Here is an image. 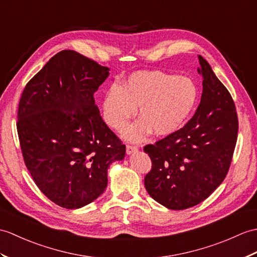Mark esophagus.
<instances>
[{
	"mask_svg": "<svg viewBox=\"0 0 257 257\" xmlns=\"http://www.w3.org/2000/svg\"><path fill=\"white\" fill-rule=\"evenodd\" d=\"M136 152H138V148L137 147L129 146V145L126 147V153L128 154V156H130V154H134Z\"/></svg>",
	"mask_w": 257,
	"mask_h": 257,
	"instance_id": "1",
	"label": "esophagus"
}]
</instances>
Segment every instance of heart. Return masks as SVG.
<instances>
[{
    "mask_svg": "<svg viewBox=\"0 0 257 257\" xmlns=\"http://www.w3.org/2000/svg\"><path fill=\"white\" fill-rule=\"evenodd\" d=\"M199 99V88L187 76L161 71H139L120 86L105 92L101 110L105 122L120 130L140 107L142 117L121 131L124 140L141 142L153 131L158 137L176 133L193 114Z\"/></svg>",
    "mask_w": 257,
    "mask_h": 257,
    "instance_id": "1",
    "label": "heart"
}]
</instances>
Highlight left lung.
<instances>
[{
    "label": "left lung",
    "instance_id": "obj_1",
    "mask_svg": "<svg viewBox=\"0 0 257 257\" xmlns=\"http://www.w3.org/2000/svg\"><path fill=\"white\" fill-rule=\"evenodd\" d=\"M198 59L202 94L195 115L182 129L143 149L152 161L147 192L172 210L198 205L219 187L237 139L234 101L210 64Z\"/></svg>",
    "mask_w": 257,
    "mask_h": 257
}]
</instances>
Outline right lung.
<instances>
[{"mask_svg":"<svg viewBox=\"0 0 257 257\" xmlns=\"http://www.w3.org/2000/svg\"><path fill=\"white\" fill-rule=\"evenodd\" d=\"M108 75V68L62 50L22 94L17 133L24 161L41 192L67 209L98 198L107 187V170L126 154L93 96Z\"/></svg>","mask_w":257,"mask_h":257,"instance_id":"right-lung-1","label":"right lung"}]
</instances>
